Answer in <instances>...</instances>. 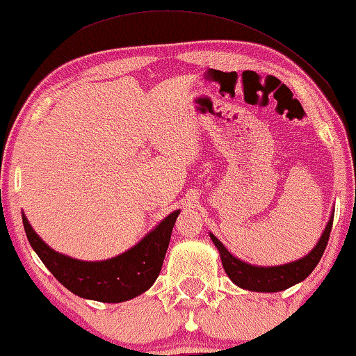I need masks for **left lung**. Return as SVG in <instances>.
I'll return each mask as SVG.
<instances>
[{
	"label": "left lung",
	"instance_id": "8db88e82",
	"mask_svg": "<svg viewBox=\"0 0 356 356\" xmlns=\"http://www.w3.org/2000/svg\"><path fill=\"white\" fill-rule=\"evenodd\" d=\"M334 221V213L330 214V219L327 222L326 229L321 235V238L318 240L316 247L309 252L307 257L297 259V261L280 264V266H254V264H248L242 261V259L235 258L234 254L227 252V248L221 243V240H218L213 234H209L213 243L216 245L221 254V261L224 266V271L227 273L229 279L234 284H237L238 287L253 290V292H280L292 285L302 282L307 279L309 274L313 273V269L318 266L319 259H321L324 250L327 247L330 229H332Z\"/></svg>",
	"mask_w": 356,
	"mask_h": 356
}]
</instances>
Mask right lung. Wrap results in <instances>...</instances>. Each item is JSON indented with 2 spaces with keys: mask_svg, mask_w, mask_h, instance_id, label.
<instances>
[{
  "mask_svg": "<svg viewBox=\"0 0 356 356\" xmlns=\"http://www.w3.org/2000/svg\"><path fill=\"white\" fill-rule=\"evenodd\" d=\"M179 209L122 254L104 261H80L49 248L22 214L24 229L35 253L67 290L103 303L126 302L152 287L161 271Z\"/></svg>",
  "mask_w": 356,
  "mask_h": 356,
  "instance_id": "add662e5",
  "label": "right lung"
}]
</instances>
